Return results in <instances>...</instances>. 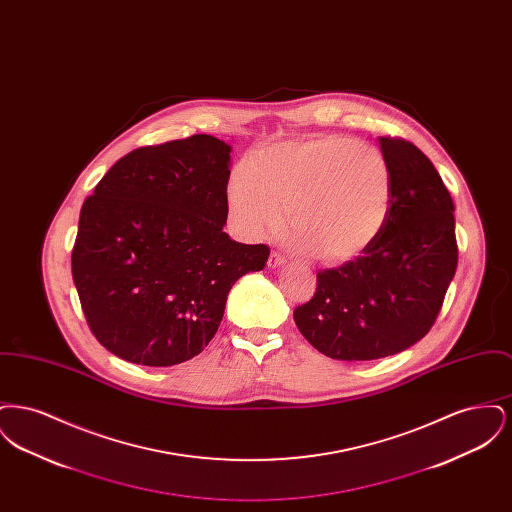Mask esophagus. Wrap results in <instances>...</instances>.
Masks as SVG:
<instances>
[{
	"instance_id": "obj_1",
	"label": "esophagus",
	"mask_w": 512,
	"mask_h": 512,
	"mask_svg": "<svg viewBox=\"0 0 512 512\" xmlns=\"http://www.w3.org/2000/svg\"><path fill=\"white\" fill-rule=\"evenodd\" d=\"M284 263H286V259H284V257H282V255H278V253H274V251H272V253H270V255H268V261H267L268 267L278 268V267H282V265H284Z\"/></svg>"
}]
</instances>
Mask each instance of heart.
<instances>
[{"label": "heart", "instance_id": "heart-1", "mask_svg": "<svg viewBox=\"0 0 512 512\" xmlns=\"http://www.w3.org/2000/svg\"><path fill=\"white\" fill-rule=\"evenodd\" d=\"M234 230L263 240L284 220V244L322 265L359 259L384 232L393 207L386 155L341 134H315L257 151L226 184Z\"/></svg>", "mask_w": 512, "mask_h": 512}]
</instances>
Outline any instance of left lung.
I'll list each match as a JSON object with an SVG mask.
<instances>
[{
	"instance_id": "obj_1",
	"label": "left lung",
	"mask_w": 512,
	"mask_h": 512,
	"mask_svg": "<svg viewBox=\"0 0 512 512\" xmlns=\"http://www.w3.org/2000/svg\"><path fill=\"white\" fill-rule=\"evenodd\" d=\"M390 163L393 207L359 259L317 274L293 320L322 355L374 361L405 351L436 322L457 270L455 205L432 161L411 142L378 138Z\"/></svg>"
}]
</instances>
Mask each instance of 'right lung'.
<instances>
[{
  "label": "right lung",
  "instance_id": "right-lung-1",
  "mask_svg": "<svg viewBox=\"0 0 512 512\" xmlns=\"http://www.w3.org/2000/svg\"><path fill=\"white\" fill-rule=\"evenodd\" d=\"M230 151L209 134L134 149L82 205L74 286L92 334L128 363L199 355L232 286L265 268L267 245L222 232Z\"/></svg>",
  "mask_w": 512,
  "mask_h": 512
}]
</instances>
